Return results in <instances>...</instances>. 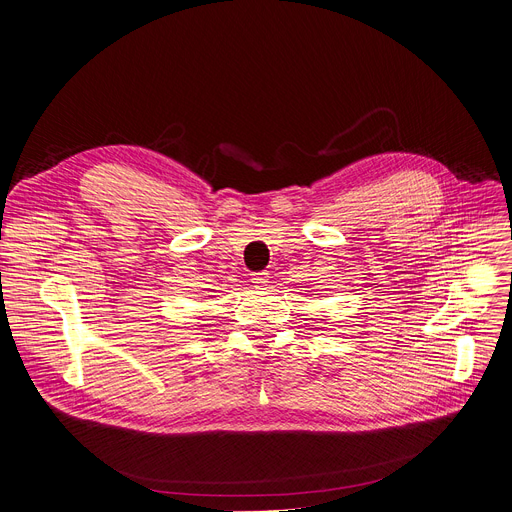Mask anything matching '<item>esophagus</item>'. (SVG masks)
<instances>
[{
    "label": "esophagus",
    "instance_id": "obj_1",
    "mask_svg": "<svg viewBox=\"0 0 512 512\" xmlns=\"http://www.w3.org/2000/svg\"><path fill=\"white\" fill-rule=\"evenodd\" d=\"M253 284H255V288H259V290H263L265 286H269V273H267V271L255 273V275H253Z\"/></svg>",
    "mask_w": 512,
    "mask_h": 512
}]
</instances>
